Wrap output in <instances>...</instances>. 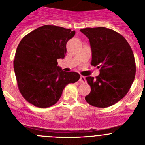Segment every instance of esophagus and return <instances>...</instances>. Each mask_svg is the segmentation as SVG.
<instances>
[{
  "mask_svg": "<svg viewBox=\"0 0 145 145\" xmlns=\"http://www.w3.org/2000/svg\"><path fill=\"white\" fill-rule=\"evenodd\" d=\"M79 81H80V83H84V82L86 81V78L84 76H80V80H79Z\"/></svg>",
  "mask_w": 145,
  "mask_h": 145,
  "instance_id": "1",
  "label": "esophagus"
}]
</instances>
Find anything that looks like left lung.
<instances>
[{"mask_svg":"<svg viewBox=\"0 0 145 145\" xmlns=\"http://www.w3.org/2000/svg\"><path fill=\"white\" fill-rule=\"evenodd\" d=\"M89 39L91 65L99 75L86 78L91 86L85 99L91 105L107 107L123 98L130 89L136 74L134 53L123 36L106 27L84 28L80 30Z\"/></svg>","mask_w":145,"mask_h":145,"instance_id":"8db88e82","label":"left lung"}]
</instances>
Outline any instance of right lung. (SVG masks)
<instances>
[{
	"instance_id": "obj_1",
	"label": "right lung",
	"mask_w": 145,
	"mask_h": 145,
	"mask_svg": "<svg viewBox=\"0 0 145 145\" xmlns=\"http://www.w3.org/2000/svg\"><path fill=\"white\" fill-rule=\"evenodd\" d=\"M75 31L61 27L43 25L25 35L16 48L14 69L20 93L38 107L57 103L68 84L79 80L75 72L61 70L57 59H64L66 44Z\"/></svg>"
}]
</instances>
